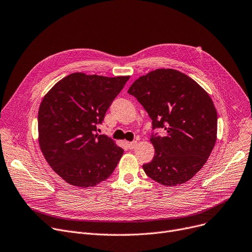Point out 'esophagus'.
<instances>
[{
  "instance_id": "1",
  "label": "esophagus",
  "mask_w": 252,
  "mask_h": 252,
  "mask_svg": "<svg viewBox=\"0 0 252 252\" xmlns=\"http://www.w3.org/2000/svg\"><path fill=\"white\" fill-rule=\"evenodd\" d=\"M137 141H133V142H127L126 143V145H127V147H128V149H134L136 146H137Z\"/></svg>"
}]
</instances>
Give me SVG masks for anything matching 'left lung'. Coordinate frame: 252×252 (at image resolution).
I'll use <instances>...</instances> for the list:
<instances>
[{
    "instance_id": "8db88e82",
    "label": "left lung",
    "mask_w": 252,
    "mask_h": 252,
    "mask_svg": "<svg viewBox=\"0 0 252 252\" xmlns=\"http://www.w3.org/2000/svg\"><path fill=\"white\" fill-rule=\"evenodd\" d=\"M165 134L150 138L155 154L143 165L146 175L164 186L191 180L207 161L217 141L218 113L213 100L194 79L176 69L142 75L127 91Z\"/></svg>"
}]
</instances>
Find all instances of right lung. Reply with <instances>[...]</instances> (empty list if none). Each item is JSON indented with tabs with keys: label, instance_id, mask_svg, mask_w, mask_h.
Wrapping results in <instances>:
<instances>
[{
	"label": "right lung",
	"instance_id": "obj_1",
	"mask_svg": "<svg viewBox=\"0 0 252 252\" xmlns=\"http://www.w3.org/2000/svg\"><path fill=\"white\" fill-rule=\"evenodd\" d=\"M128 78L75 72L43 98L37 114L38 144L47 162L65 182L94 187L113 173L124 149L95 131Z\"/></svg>",
	"mask_w": 252,
	"mask_h": 252
}]
</instances>
